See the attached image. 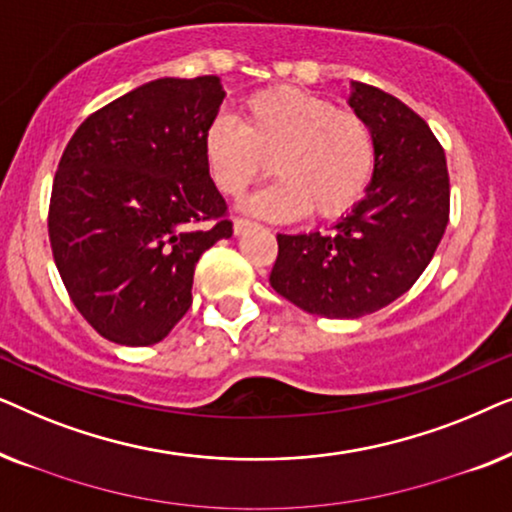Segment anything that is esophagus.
<instances>
[{
  "mask_svg": "<svg viewBox=\"0 0 512 512\" xmlns=\"http://www.w3.org/2000/svg\"><path fill=\"white\" fill-rule=\"evenodd\" d=\"M254 226V223H251L249 219H235L233 221V230H235V235H242V233H247V230Z\"/></svg>",
  "mask_w": 512,
  "mask_h": 512,
  "instance_id": "34e87169",
  "label": "esophagus"
}]
</instances>
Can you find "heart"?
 I'll return each instance as SVG.
<instances>
[{
  "instance_id": "obj_1",
  "label": "heart",
  "mask_w": 512,
  "mask_h": 512,
  "mask_svg": "<svg viewBox=\"0 0 512 512\" xmlns=\"http://www.w3.org/2000/svg\"><path fill=\"white\" fill-rule=\"evenodd\" d=\"M205 163L228 198L270 170L275 184L247 202L249 212L289 221L312 209L321 219L352 212L375 170V139L359 114L335 109L326 97L272 88L242 104V123L216 118L205 132Z\"/></svg>"
}]
</instances>
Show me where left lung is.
Instances as JSON below:
<instances>
[{
  "instance_id": "left-lung-1",
  "label": "left lung",
  "mask_w": 512,
  "mask_h": 512,
  "mask_svg": "<svg viewBox=\"0 0 512 512\" xmlns=\"http://www.w3.org/2000/svg\"><path fill=\"white\" fill-rule=\"evenodd\" d=\"M349 107L373 130L368 191L328 233H279L270 272L279 296L328 319L363 317L401 298L431 263L450 219L445 151L424 118L359 81Z\"/></svg>"
}]
</instances>
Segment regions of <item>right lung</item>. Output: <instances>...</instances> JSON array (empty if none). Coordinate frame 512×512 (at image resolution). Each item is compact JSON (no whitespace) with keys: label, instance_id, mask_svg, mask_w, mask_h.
Here are the masks:
<instances>
[{"label":"right lung","instance_id":"add662e5","mask_svg":"<svg viewBox=\"0 0 512 512\" xmlns=\"http://www.w3.org/2000/svg\"><path fill=\"white\" fill-rule=\"evenodd\" d=\"M223 97L219 76L149 81L88 116L62 153L53 258L76 310L116 345L163 340L193 303L195 263L233 235L202 151Z\"/></svg>","mask_w":512,"mask_h":512}]
</instances>
